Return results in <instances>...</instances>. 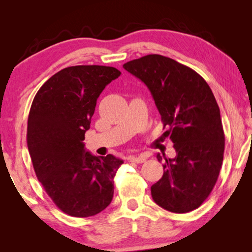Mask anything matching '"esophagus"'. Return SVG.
Wrapping results in <instances>:
<instances>
[{
  "instance_id": "obj_1",
  "label": "esophagus",
  "mask_w": 252,
  "mask_h": 252,
  "mask_svg": "<svg viewBox=\"0 0 252 252\" xmlns=\"http://www.w3.org/2000/svg\"><path fill=\"white\" fill-rule=\"evenodd\" d=\"M129 161L130 162H135V163H143V162H145V160H146V156L145 155H140V156H137V157H135V156H130L129 158Z\"/></svg>"
}]
</instances>
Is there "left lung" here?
<instances>
[{
	"mask_svg": "<svg viewBox=\"0 0 252 252\" xmlns=\"http://www.w3.org/2000/svg\"><path fill=\"white\" fill-rule=\"evenodd\" d=\"M147 85L159 114L164 136L176 156L164 159L163 175L152 186L158 206L174 213L195 210L215 187L222 167L224 136L220 108L200 74L172 58L143 56L123 65Z\"/></svg>",
	"mask_w": 252,
	"mask_h": 252,
	"instance_id": "1",
	"label": "left lung"
}]
</instances>
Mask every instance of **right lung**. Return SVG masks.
<instances>
[{"label": "right lung", "instance_id": "add662e5", "mask_svg": "<svg viewBox=\"0 0 252 252\" xmlns=\"http://www.w3.org/2000/svg\"><path fill=\"white\" fill-rule=\"evenodd\" d=\"M121 74L107 66H72L52 76L32 101L27 145L37 180L66 215L88 218L103 211L114 197V179L123 163L112 155L84 149L96 100Z\"/></svg>", "mask_w": 252, "mask_h": 252}]
</instances>
